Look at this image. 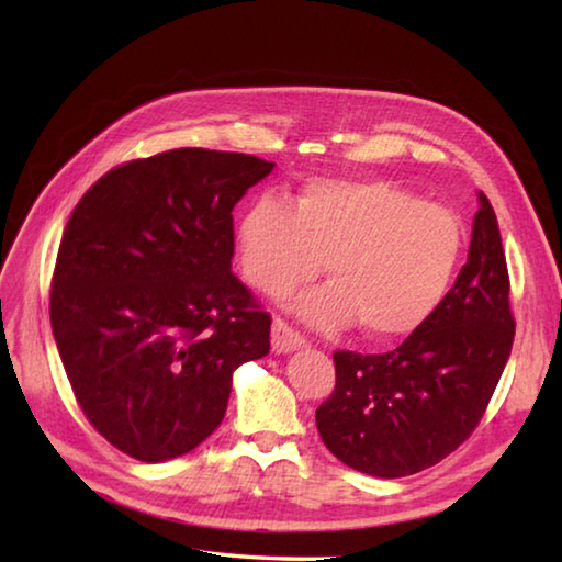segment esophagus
<instances>
[{"label": "esophagus", "instance_id": "obj_1", "mask_svg": "<svg viewBox=\"0 0 562 562\" xmlns=\"http://www.w3.org/2000/svg\"><path fill=\"white\" fill-rule=\"evenodd\" d=\"M306 338L300 330H294L288 321L274 316L272 321V350L274 352H292L296 348H304Z\"/></svg>", "mask_w": 562, "mask_h": 562}]
</instances>
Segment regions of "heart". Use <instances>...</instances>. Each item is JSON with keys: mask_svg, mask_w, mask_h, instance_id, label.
Returning a JSON list of instances; mask_svg holds the SVG:
<instances>
[{"mask_svg": "<svg viewBox=\"0 0 562 562\" xmlns=\"http://www.w3.org/2000/svg\"><path fill=\"white\" fill-rule=\"evenodd\" d=\"M248 282L284 294L324 270L330 282L294 296L308 324H360L367 338L393 340L420 328L449 294L463 256V224L381 178H314L294 202L262 195L238 224Z\"/></svg>", "mask_w": 562, "mask_h": 562, "instance_id": "obj_1", "label": "heart"}]
</instances>
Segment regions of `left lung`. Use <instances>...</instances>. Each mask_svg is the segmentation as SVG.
I'll return each mask as SVG.
<instances>
[{
    "label": "left lung",
    "mask_w": 562,
    "mask_h": 562,
    "mask_svg": "<svg viewBox=\"0 0 562 562\" xmlns=\"http://www.w3.org/2000/svg\"><path fill=\"white\" fill-rule=\"evenodd\" d=\"M479 198L469 262L437 312L391 352H333L336 389L316 427L355 471L403 479L429 469L471 437L493 398L517 324L495 212Z\"/></svg>",
    "instance_id": "1"
}]
</instances>
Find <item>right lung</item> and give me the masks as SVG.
Returning a JSON list of instances; mask_svg holds the SVG:
<instances>
[{"mask_svg":"<svg viewBox=\"0 0 562 562\" xmlns=\"http://www.w3.org/2000/svg\"><path fill=\"white\" fill-rule=\"evenodd\" d=\"M272 166L161 151L103 173L71 212L53 336L79 408L127 457L195 449L222 423L234 369L270 352V314L232 272V210Z\"/></svg>","mask_w":562,"mask_h":562,"instance_id":"obj_1","label":"right lung"}]
</instances>
